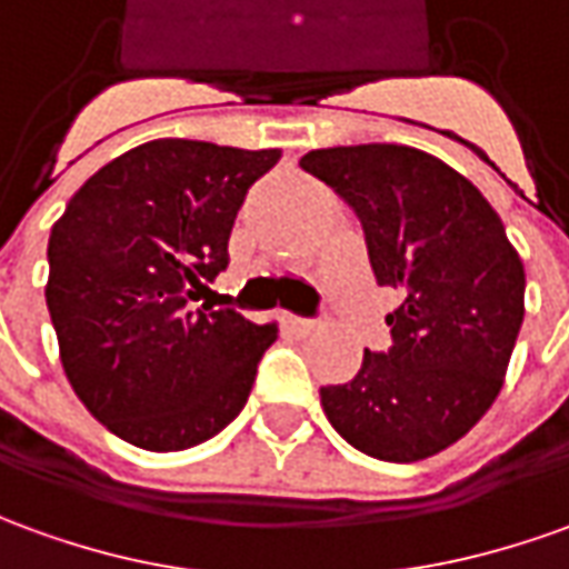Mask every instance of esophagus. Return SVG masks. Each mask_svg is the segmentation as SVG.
Wrapping results in <instances>:
<instances>
[{
    "mask_svg": "<svg viewBox=\"0 0 569 569\" xmlns=\"http://www.w3.org/2000/svg\"><path fill=\"white\" fill-rule=\"evenodd\" d=\"M284 322H288V328H291V331H297V335H312V331H316V322L300 319V316H288Z\"/></svg>",
    "mask_w": 569,
    "mask_h": 569,
    "instance_id": "esophagus-1",
    "label": "esophagus"
}]
</instances>
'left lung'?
<instances>
[{"mask_svg":"<svg viewBox=\"0 0 569 569\" xmlns=\"http://www.w3.org/2000/svg\"><path fill=\"white\" fill-rule=\"evenodd\" d=\"M300 167L356 210L378 284L402 293L387 316L393 347L322 387L325 415L371 458L437 456L499 397L523 325V262L487 198L418 148H319Z\"/></svg>","mask_w":569,"mask_h":569,"instance_id":"8db88e82","label":"left lung"}]
</instances>
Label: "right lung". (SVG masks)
<instances>
[{
    "label": "right lung",
    "instance_id": "right-lung-1",
    "mask_svg": "<svg viewBox=\"0 0 569 569\" xmlns=\"http://www.w3.org/2000/svg\"><path fill=\"white\" fill-rule=\"evenodd\" d=\"M281 158L154 139L86 179L49 234L46 303L92 418L148 452L217 437L244 409L278 328L191 309L229 266L247 188Z\"/></svg>",
    "mask_w": 569,
    "mask_h": 569
}]
</instances>
